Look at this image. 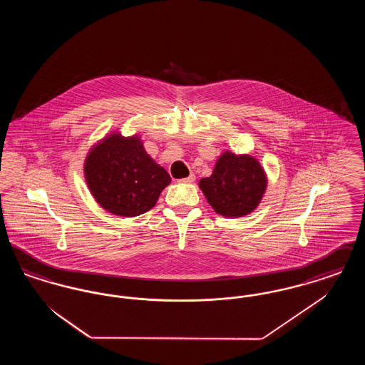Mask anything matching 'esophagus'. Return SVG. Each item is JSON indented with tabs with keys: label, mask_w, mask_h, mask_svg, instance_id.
<instances>
[{
	"label": "esophagus",
	"mask_w": 365,
	"mask_h": 365,
	"mask_svg": "<svg viewBox=\"0 0 365 365\" xmlns=\"http://www.w3.org/2000/svg\"><path fill=\"white\" fill-rule=\"evenodd\" d=\"M194 179H195V176L194 174H190L187 178H183V179H180V182H183V183H191V182H194Z\"/></svg>",
	"instance_id": "obj_1"
}]
</instances>
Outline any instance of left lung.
<instances>
[{
    "label": "left lung",
    "instance_id": "left-lung-1",
    "mask_svg": "<svg viewBox=\"0 0 365 365\" xmlns=\"http://www.w3.org/2000/svg\"><path fill=\"white\" fill-rule=\"evenodd\" d=\"M267 183L259 160L226 150L217 158L212 175L202 178L198 186L217 215L242 217L259 207Z\"/></svg>",
    "mask_w": 365,
    "mask_h": 365
}]
</instances>
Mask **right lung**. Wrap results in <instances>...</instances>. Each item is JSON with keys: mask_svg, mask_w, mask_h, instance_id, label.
<instances>
[{"mask_svg": "<svg viewBox=\"0 0 365 365\" xmlns=\"http://www.w3.org/2000/svg\"><path fill=\"white\" fill-rule=\"evenodd\" d=\"M88 190L112 215L139 216L156 205L171 176L149 156L138 135L113 131L97 142L85 160Z\"/></svg>", "mask_w": 365, "mask_h": 365, "instance_id": "add662e5", "label": "right lung"}]
</instances>
